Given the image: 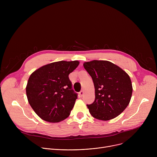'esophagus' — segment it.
Here are the masks:
<instances>
[{
    "label": "esophagus",
    "mask_w": 157,
    "mask_h": 157,
    "mask_svg": "<svg viewBox=\"0 0 157 157\" xmlns=\"http://www.w3.org/2000/svg\"><path fill=\"white\" fill-rule=\"evenodd\" d=\"M79 95H80V96H81V97L83 96V94H84L83 90H81V91L79 92Z\"/></svg>",
    "instance_id": "1"
}]
</instances>
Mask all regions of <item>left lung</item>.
Segmentation results:
<instances>
[{"label":"left lung","mask_w":157,"mask_h":157,"mask_svg":"<svg viewBox=\"0 0 157 157\" xmlns=\"http://www.w3.org/2000/svg\"><path fill=\"white\" fill-rule=\"evenodd\" d=\"M83 66L92 77L95 101L87 104L90 113L96 119L107 121L116 118L128 105L132 85L128 74L109 61L93 60Z\"/></svg>","instance_id":"obj_1"}]
</instances>
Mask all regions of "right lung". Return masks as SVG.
<instances>
[{"label":"right lung","instance_id":"obj_1","mask_svg":"<svg viewBox=\"0 0 157 157\" xmlns=\"http://www.w3.org/2000/svg\"><path fill=\"white\" fill-rule=\"evenodd\" d=\"M77 60L47 64L33 72L26 87L28 101L35 113L49 122L67 118L78 98L69 74L79 65Z\"/></svg>","mask_w":157,"mask_h":157}]
</instances>
